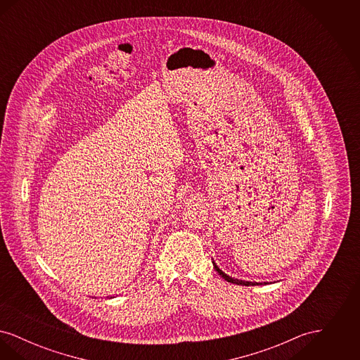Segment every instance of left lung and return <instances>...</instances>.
I'll use <instances>...</instances> for the list:
<instances>
[{"instance_id":"left-lung-1","label":"left lung","mask_w":360,"mask_h":360,"mask_svg":"<svg viewBox=\"0 0 360 360\" xmlns=\"http://www.w3.org/2000/svg\"><path fill=\"white\" fill-rule=\"evenodd\" d=\"M213 266H214L216 271H217L219 274L221 275L225 281H228V282H231V283H236V285H241V286H257V285H266V283H267V282H250V281L236 279V278H232V276L225 274L223 270H220V269H219V266H217L214 262H213Z\"/></svg>"}]
</instances>
